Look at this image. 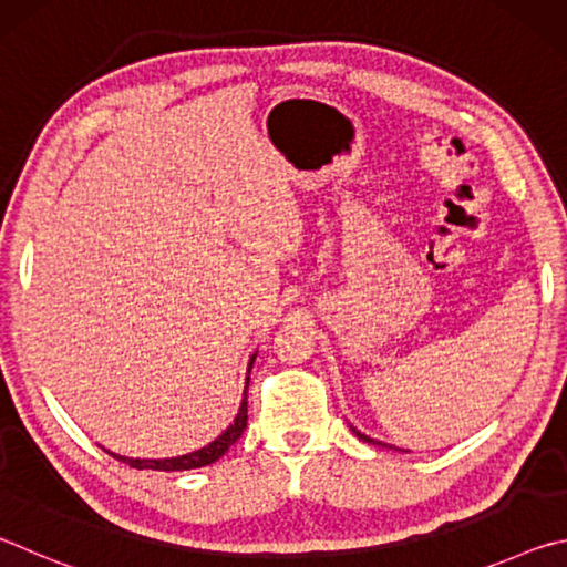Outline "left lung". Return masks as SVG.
Here are the masks:
<instances>
[{
  "mask_svg": "<svg viewBox=\"0 0 567 567\" xmlns=\"http://www.w3.org/2000/svg\"><path fill=\"white\" fill-rule=\"evenodd\" d=\"M352 433H354V435H358V437L362 440V443H375V440H372V437H368V435H362V433H360V430H354V427H352ZM380 445H382V443H380Z\"/></svg>",
  "mask_w": 567,
  "mask_h": 567,
  "instance_id": "left-lung-1",
  "label": "left lung"
}]
</instances>
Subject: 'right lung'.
<instances>
[{
	"mask_svg": "<svg viewBox=\"0 0 567 567\" xmlns=\"http://www.w3.org/2000/svg\"><path fill=\"white\" fill-rule=\"evenodd\" d=\"M252 362H255V358H252ZM252 362H249V368H252ZM249 375V372H247ZM247 385H249V378H247ZM245 392H247V388H245ZM245 427H247V395L243 398V405H239V412H237V417H235V422L233 425H229L223 435H219L215 443H209L207 447H203V450H195V453H189V455H179V457H165V460H134V457H124V455H114V453H107L112 455V457H117V460H122L124 465H130V467H137V470H192V467H205V465H213L215 460H219L223 457L229 447H233L239 437H243V433H245Z\"/></svg>",
	"mask_w": 567,
	"mask_h": 567,
	"instance_id": "add662e5",
	"label": "right lung"
}]
</instances>
